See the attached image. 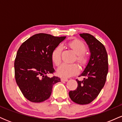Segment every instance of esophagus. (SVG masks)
I'll list each match as a JSON object with an SVG mask.
<instances>
[{"instance_id":"obj_1","label":"esophagus","mask_w":122,"mask_h":122,"mask_svg":"<svg viewBox=\"0 0 122 122\" xmlns=\"http://www.w3.org/2000/svg\"><path fill=\"white\" fill-rule=\"evenodd\" d=\"M61 80L62 81H68V79H66V78L62 77V78H61Z\"/></svg>"}]
</instances>
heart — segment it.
Instances as JSON below:
<instances>
[{"instance_id": "b5f03b06", "label": "heart", "mask_w": 122, "mask_h": 122, "mask_svg": "<svg viewBox=\"0 0 122 122\" xmlns=\"http://www.w3.org/2000/svg\"><path fill=\"white\" fill-rule=\"evenodd\" d=\"M68 45L77 54L76 60L80 64L83 65L86 62L87 57L84 54L86 50V46L82 41L79 40H73L68 43ZM62 47L58 46L54 49L51 54L53 62L58 65L61 62V54ZM79 68L76 64H67L63 63L57 69V73L60 76L69 77L77 73Z\"/></svg>"}]
</instances>
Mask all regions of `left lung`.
<instances>
[{"instance_id": "left-lung-1", "label": "left lung", "mask_w": 122, "mask_h": 122, "mask_svg": "<svg viewBox=\"0 0 122 122\" xmlns=\"http://www.w3.org/2000/svg\"><path fill=\"white\" fill-rule=\"evenodd\" d=\"M89 47L91 55L84 70L79 76L83 80L76 79L78 85L75 91L69 92L75 103L87 104L96 99L104 87L108 71V55L104 46L95 37L88 33L80 34Z\"/></svg>"}]
</instances>
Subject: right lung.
I'll return each mask as SVG.
<instances>
[{"instance_id":"1","label":"right lung","mask_w":122,"mask_h":122,"mask_svg":"<svg viewBox=\"0 0 122 122\" xmlns=\"http://www.w3.org/2000/svg\"><path fill=\"white\" fill-rule=\"evenodd\" d=\"M66 37H54L40 33L27 39L19 47L14 62L16 84L27 100L40 103L49 99L53 85L59 77H49L53 73L51 54Z\"/></svg>"}]
</instances>
